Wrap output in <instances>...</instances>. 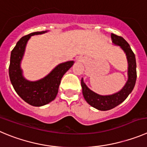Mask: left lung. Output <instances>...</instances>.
Wrapping results in <instances>:
<instances>
[{"mask_svg":"<svg viewBox=\"0 0 147 147\" xmlns=\"http://www.w3.org/2000/svg\"><path fill=\"white\" fill-rule=\"evenodd\" d=\"M111 38L114 44L120 46L127 56V63H128V70H127L128 80L123 89L119 92L112 95L101 96L90 90L83 82V78L81 79L83 94L86 101L91 107L101 111H107L113 109L123 102L134 89L137 77L135 54L131 50L129 44L121 36H118L112 33Z\"/></svg>","mask_w":147,"mask_h":147,"instance_id":"8db88e82","label":"left lung"}]
</instances>
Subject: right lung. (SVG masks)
<instances>
[{
	"label": "right lung",
	"mask_w": 147,
	"mask_h": 147,
	"mask_svg": "<svg viewBox=\"0 0 147 147\" xmlns=\"http://www.w3.org/2000/svg\"><path fill=\"white\" fill-rule=\"evenodd\" d=\"M46 32H32L22 37L11 53L9 72L12 86L18 95L24 101L35 107L43 106L55 99L63 75L74 64L73 61H69L59 64L50 74L38 81L31 82L24 79L20 68V63L26 44L30 36Z\"/></svg>",
	"instance_id": "add662e5"
}]
</instances>
